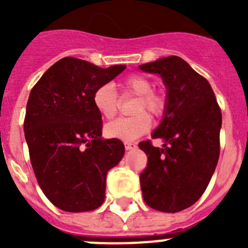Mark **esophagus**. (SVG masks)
Listing matches in <instances>:
<instances>
[{"mask_svg": "<svg viewBox=\"0 0 248 248\" xmlns=\"http://www.w3.org/2000/svg\"><path fill=\"white\" fill-rule=\"evenodd\" d=\"M124 145H125L126 150H130V149H134L135 146H137V144L131 143V141H125V143H124Z\"/></svg>", "mask_w": 248, "mask_h": 248, "instance_id": "esophagus-1", "label": "esophagus"}]
</instances>
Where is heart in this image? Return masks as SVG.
<instances>
[{"instance_id": "obj_1", "label": "heart", "mask_w": 248, "mask_h": 248, "mask_svg": "<svg viewBox=\"0 0 248 248\" xmlns=\"http://www.w3.org/2000/svg\"><path fill=\"white\" fill-rule=\"evenodd\" d=\"M124 95H137L133 107L135 115L119 118L105 126V133L111 138L130 141L145 134L151 126V119L145 111L153 117H159L166 107V97L163 92L154 91L153 82L143 74H133L122 83ZM93 103L98 113L105 119H111L117 115L119 109V98L113 85L107 83L95 89Z\"/></svg>"}]
</instances>
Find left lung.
<instances>
[{
    "label": "left lung",
    "mask_w": 248,
    "mask_h": 248,
    "mask_svg": "<svg viewBox=\"0 0 248 248\" xmlns=\"http://www.w3.org/2000/svg\"><path fill=\"white\" fill-rule=\"evenodd\" d=\"M159 74L166 87V107L151 134L163 139V149L150 140L139 143L148 156L140 174L144 201L151 209L179 212L205 192L220 156L221 109L211 85L177 56L139 65Z\"/></svg>",
    "instance_id": "left-lung-1"
}]
</instances>
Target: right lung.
<instances>
[{
    "mask_svg": "<svg viewBox=\"0 0 248 248\" xmlns=\"http://www.w3.org/2000/svg\"><path fill=\"white\" fill-rule=\"evenodd\" d=\"M125 68L65 57L31 91L23 123L31 164L43 194L63 211H92L104 201L107 172L125 149L119 139H102L93 94Z\"/></svg>",
    "mask_w": 248,
    "mask_h": 248,
    "instance_id": "add662e5",
    "label": "right lung"
}]
</instances>
